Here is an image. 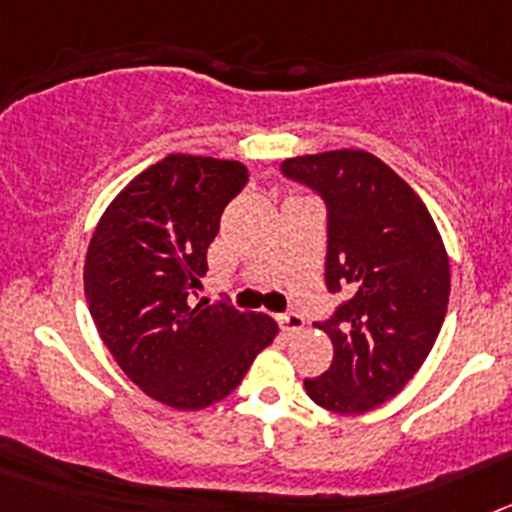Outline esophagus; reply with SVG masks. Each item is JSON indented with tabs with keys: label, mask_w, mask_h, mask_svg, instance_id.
<instances>
[{
	"label": "esophagus",
	"mask_w": 512,
	"mask_h": 512,
	"mask_svg": "<svg viewBox=\"0 0 512 512\" xmlns=\"http://www.w3.org/2000/svg\"><path fill=\"white\" fill-rule=\"evenodd\" d=\"M279 325H282L284 333H300L305 328V320L297 312H284V315H279Z\"/></svg>",
	"instance_id": "obj_1"
}]
</instances>
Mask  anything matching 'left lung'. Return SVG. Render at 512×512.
I'll use <instances>...</instances> for the list:
<instances>
[{
  "label": "left lung",
  "mask_w": 512,
  "mask_h": 512,
  "mask_svg": "<svg viewBox=\"0 0 512 512\" xmlns=\"http://www.w3.org/2000/svg\"><path fill=\"white\" fill-rule=\"evenodd\" d=\"M282 171L325 200V284L346 295L318 325L333 361L305 390L325 410L366 413L392 400L431 354L449 307L446 246L413 187L372 153L295 156Z\"/></svg>",
  "instance_id": "8db88e82"
}]
</instances>
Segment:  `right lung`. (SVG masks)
Masks as SVG:
<instances>
[{"mask_svg":"<svg viewBox=\"0 0 512 512\" xmlns=\"http://www.w3.org/2000/svg\"><path fill=\"white\" fill-rule=\"evenodd\" d=\"M246 166L171 153L99 217L84 295L99 338L133 384L174 410H202L241 384L279 328L269 315L194 302L225 205Z\"/></svg>","mask_w":512,"mask_h":512,"instance_id":"add662e5","label":"right lung"}]
</instances>
